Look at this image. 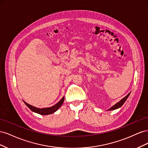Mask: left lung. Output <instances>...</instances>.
<instances>
[{"label":"left lung","instance_id":"1","mask_svg":"<svg viewBox=\"0 0 148 148\" xmlns=\"http://www.w3.org/2000/svg\"><path fill=\"white\" fill-rule=\"evenodd\" d=\"M130 95V92L128 93V95L126 96H125V97H123L122 99H121L119 102H118L117 103H116L115 105H114L112 107H111L109 109L107 110H115V109H117L120 108V107H121L123 106V104H124L125 102L126 101V100L127 99V98Z\"/></svg>","mask_w":148,"mask_h":148}]
</instances>
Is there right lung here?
Here are the masks:
<instances>
[{
	"label": "right lung",
	"instance_id": "obj_1",
	"mask_svg": "<svg viewBox=\"0 0 148 148\" xmlns=\"http://www.w3.org/2000/svg\"><path fill=\"white\" fill-rule=\"evenodd\" d=\"M64 99H65V97L64 96L54 106H53L50 107H45V108H38V107H36L34 106H31V105L28 104L27 102H26L24 101H23V102H24L25 104H26V106H27L31 111L34 112H35V113L39 114L40 115H49V114L54 113L55 112H56L58 109H59L60 107L62 106V105L63 104L64 101Z\"/></svg>",
	"mask_w": 148,
	"mask_h": 148
}]
</instances>
